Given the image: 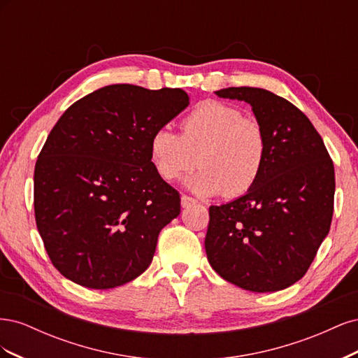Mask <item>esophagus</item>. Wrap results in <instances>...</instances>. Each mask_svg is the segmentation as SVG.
<instances>
[{"mask_svg":"<svg viewBox=\"0 0 358 358\" xmlns=\"http://www.w3.org/2000/svg\"><path fill=\"white\" fill-rule=\"evenodd\" d=\"M197 201L194 200L192 197H189V196H185V194H183V196L180 197V204H182V208H189L191 204H196Z\"/></svg>","mask_w":358,"mask_h":358,"instance_id":"1","label":"esophagus"}]
</instances>
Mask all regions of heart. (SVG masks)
<instances>
[{"mask_svg":"<svg viewBox=\"0 0 358 358\" xmlns=\"http://www.w3.org/2000/svg\"><path fill=\"white\" fill-rule=\"evenodd\" d=\"M180 136L159 128L149 140L150 161L164 180H176L199 162L187 187L200 196L234 199L251 189L264 169L263 127L234 106L199 103L180 121Z\"/></svg>","mask_w":358,"mask_h":358,"instance_id":"heart-1","label":"heart"}]
</instances>
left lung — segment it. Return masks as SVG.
<instances>
[{
  "label": "left lung",
  "instance_id": "obj_1",
  "mask_svg": "<svg viewBox=\"0 0 358 358\" xmlns=\"http://www.w3.org/2000/svg\"><path fill=\"white\" fill-rule=\"evenodd\" d=\"M215 94L251 104L267 137V158L245 196L209 208L208 259L243 289L288 288L305 276L330 231L333 161L308 116L282 96L251 86Z\"/></svg>",
  "mask_w": 358,
  "mask_h": 358
}]
</instances>
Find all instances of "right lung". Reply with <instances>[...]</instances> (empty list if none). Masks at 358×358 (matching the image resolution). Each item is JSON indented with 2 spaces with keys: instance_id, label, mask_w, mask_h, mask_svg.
<instances>
[{
  "instance_id": "right-lung-1",
  "label": "right lung",
  "mask_w": 358,
  "mask_h": 358,
  "mask_svg": "<svg viewBox=\"0 0 358 358\" xmlns=\"http://www.w3.org/2000/svg\"><path fill=\"white\" fill-rule=\"evenodd\" d=\"M189 104L179 88L109 85L71 104L52 128L34 170V212L58 272L107 289L142 275L159 231L180 213L149 140Z\"/></svg>"
}]
</instances>
